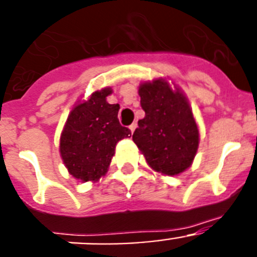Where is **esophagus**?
<instances>
[{"mask_svg": "<svg viewBox=\"0 0 257 257\" xmlns=\"http://www.w3.org/2000/svg\"><path fill=\"white\" fill-rule=\"evenodd\" d=\"M136 127H138V124H136L135 122H134L133 124H130V130H131V133H134V131L136 130Z\"/></svg>", "mask_w": 257, "mask_h": 257, "instance_id": "esophagus-1", "label": "esophagus"}]
</instances>
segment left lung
<instances>
[{
    "mask_svg": "<svg viewBox=\"0 0 257 257\" xmlns=\"http://www.w3.org/2000/svg\"><path fill=\"white\" fill-rule=\"evenodd\" d=\"M140 104L145 117L138 122L133 140L152 169L178 175L192 165L199 134L192 109L183 94L172 91L163 79L143 83Z\"/></svg>",
    "mask_w": 257,
    "mask_h": 257,
    "instance_id": "8db88e82",
    "label": "left lung"
}]
</instances>
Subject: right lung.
<instances>
[{"instance_id": "right-lung-1", "label": "right lung", "mask_w": 257, "mask_h": 257, "mask_svg": "<svg viewBox=\"0 0 257 257\" xmlns=\"http://www.w3.org/2000/svg\"><path fill=\"white\" fill-rule=\"evenodd\" d=\"M110 88L95 91L70 112L60 138V154L70 175L82 181L105 175L115 145L130 138V128L118 121V104H109Z\"/></svg>"}]
</instances>
